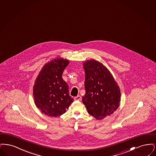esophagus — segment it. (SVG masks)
<instances>
[{"instance_id": "1", "label": "esophagus", "mask_w": 156, "mask_h": 156, "mask_svg": "<svg viewBox=\"0 0 156 156\" xmlns=\"http://www.w3.org/2000/svg\"><path fill=\"white\" fill-rule=\"evenodd\" d=\"M75 101H81V97L80 95H77V97H75L74 98Z\"/></svg>"}]
</instances>
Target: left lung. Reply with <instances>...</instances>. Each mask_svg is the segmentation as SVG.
Returning <instances> with one entry per match:
<instances>
[{"mask_svg":"<svg viewBox=\"0 0 156 156\" xmlns=\"http://www.w3.org/2000/svg\"><path fill=\"white\" fill-rule=\"evenodd\" d=\"M86 94L82 101L89 114L101 120L112 114L120 105L121 90L108 69L94 59L83 63Z\"/></svg>","mask_w":156,"mask_h":156,"instance_id":"8db88e82","label":"left lung"}]
</instances>
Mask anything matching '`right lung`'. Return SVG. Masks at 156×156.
I'll list each match as a JSON object with an SVG mask.
<instances>
[{"mask_svg":"<svg viewBox=\"0 0 156 156\" xmlns=\"http://www.w3.org/2000/svg\"><path fill=\"white\" fill-rule=\"evenodd\" d=\"M69 63L68 59L56 57L44 65L35 79L33 86L35 104L48 116L63 114L74 101L62 76Z\"/></svg>","mask_w":156,"mask_h":156,"instance_id":"obj_1","label":"right lung"}]
</instances>
